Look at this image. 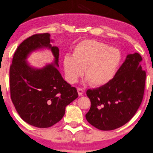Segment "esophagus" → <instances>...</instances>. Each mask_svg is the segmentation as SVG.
<instances>
[{
	"label": "esophagus",
	"mask_w": 153,
	"mask_h": 153,
	"mask_svg": "<svg viewBox=\"0 0 153 153\" xmlns=\"http://www.w3.org/2000/svg\"><path fill=\"white\" fill-rule=\"evenodd\" d=\"M77 90H78V93L79 96H82L83 93H84V91H83L82 89L78 88V89H77Z\"/></svg>",
	"instance_id": "obj_1"
}]
</instances>
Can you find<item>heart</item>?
<instances>
[{
    "label": "heart",
    "instance_id": "heart-1",
    "mask_svg": "<svg viewBox=\"0 0 153 153\" xmlns=\"http://www.w3.org/2000/svg\"><path fill=\"white\" fill-rule=\"evenodd\" d=\"M122 54L115 47L96 40H84L75 46L72 56L65 55L63 66L65 79L76 82L84 74L94 87L107 85L114 78L121 64Z\"/></svg>",
    "mask_w": 153,
    "mask_h": 153
}]
</instances>
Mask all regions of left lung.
Here are the masks:
<instances>
[{"instance_id":"8db88e82","label":"left lung","mask_w":153,"mask_h":153,"mask_svg":"<svg viewBox=\"0 0 153 153\" xmlns=\"http://www.w3.org/2000/svg\"><path fill=\"white\" fill-rule=\"evenodd\" d=\"M141 61L139 53L128 54L111 82L87 91L91 107L85 117L91 125L100 130L111 131L132 119L144 94L146 74L142 71Z\"/></svg>"}]
</instances>
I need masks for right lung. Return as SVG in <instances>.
I'll return each mask as SVG.
<instances>
[{"label": "right lung", "mask_w": 153, "mask_h": 153, "mask_svg": "<svg viewBox=\"0 0 153 153\" xmlns=\"http://www.w3.org/2000/svg\"><path fill=\"white\" fill-rule=\"evenodd\" d=\"M49 33L34 34L17 47L10 68L11 100L21 119L38 128H48L59 122L65 107L78 97L74 87L63 80L58 70L59 49L52 45ZM48 49L54 61L35 68L27 62L34 51Z\"/></svg>", "instance_id": "right-lung-1"}]
</instances>
